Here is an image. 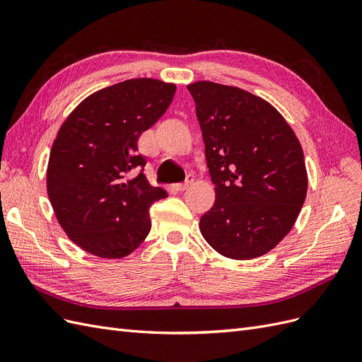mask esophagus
<instances>
[{
  "mask_svg": "<svg viewBox=\"0 0 362 362\" xmlns=\"http://www.w3.org/2000/svg\"><path fill=\"white\" fill-rule=\"evenodd\" d=\"M192 184H193V177H192V175H189L187 180H185V182L173 184V185H172V189H173V190H177V192H184V190H187Z\"/></svg>",
  "mask_w": 362,
  "mask_h": 362,
  "instance_id": "obj_1",
  "label": "esophagus"
}]
</instances>
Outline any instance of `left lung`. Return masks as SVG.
Listing matches in <instances>:
<instances>
[{
	"instance_id": "left-lung-1",
	"label": "left lung",
	"mask_w": 362,
	"mask_h": 362,
	"mask_svg": "<svg viewBox=\"0 0 362 362\" xmlns=\"http://www.w3.org/2000/svg\"><path fill=\"white\" fill-rule=\"evenodd\" d=\"M216 201L199 229L218 254L250 259L286 237L306 198L303 151L275 107L233 86H187Z\"/></svg>"
}]
</instances>
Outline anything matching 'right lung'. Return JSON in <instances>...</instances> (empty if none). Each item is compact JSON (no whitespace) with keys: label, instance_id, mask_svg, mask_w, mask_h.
<instances>
[{"label":"right lung","instance_id":"right-lung-1","mask_svg":"<svg viewBox=\"0 0 362 362\" xmlns=\"http://www.w3.org/2000/svg\"><path fill=\"white\" fill-rule=\"evenodd\" d=\"M175 84L133 78L105 87L64 120L47 170L64 233L89 254L122 258L151 231L149 206L168 193L148 182L137 141L168 110Z\"/></svg>","mask_w":362,"mask_h":362}]
</instances>
